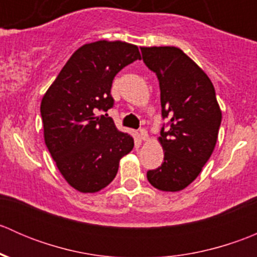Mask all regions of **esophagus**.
<instances>
[{"label":"esophagus","instance_id":"obj_1","mask_svg":"<svg viewBox=\"0 0 257 257\" xmlns=\"http://www.w3.org/2000/svg\"><path fill=\"white\" fill-rule=\"evenodd\" d=\"M139 137H141L142 141H147V139H148V133H147V131H145L144 128L139 129Z\"/></svg>","mask_w":257,"mask_h":257}]
</instances>
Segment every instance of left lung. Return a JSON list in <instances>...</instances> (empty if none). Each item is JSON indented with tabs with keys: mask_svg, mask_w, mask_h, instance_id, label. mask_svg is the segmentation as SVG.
<instances>
[{
	"mask_svg": "<svg viewBox=\"0 0 257 257\" xmlns=\"http://www.w3.org/2000/svg\"><path fill=\"white\" fill-rule=\"evenodd\" d=\"M145 66L157 74L162 116L159 142L164 162L148 170L154 188L179 191L193 183L214 152L221 110L203 69L177 47H142Z\"/></svg>",
	"mask_w": 257,
	"mask_h": 257,
	"instance_id": "1",
	"label": "left lung"
}]
</instances>
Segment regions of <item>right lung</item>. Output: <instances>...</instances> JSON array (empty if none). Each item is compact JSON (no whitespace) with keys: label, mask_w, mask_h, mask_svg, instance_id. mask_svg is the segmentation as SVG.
Listing matches in <instances>:
<instances>
[{"label":"right lung","mask_w":257,"mask_h":257,"mask_svg":"<svg viewBox=\"0 0 257 257\" xmlns=\"http://www.w3.org/2000/svg\"><path fill=\"white\" fill-rule=\"evenodd\" d=\"M141 59L129 43H88L77 49L43 95L41 116L45 142L67 183L80 193H95L115 178L119 160L134 147L116 129L108 112L114 77Z\"/></svg>","instance_id":"right-lung-1"}]
</instances>
